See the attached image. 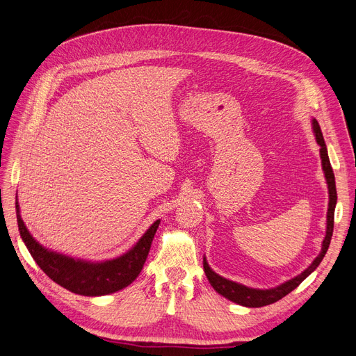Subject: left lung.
<instances>
[{"mask_svg":"<svg viewBox=\"0 0 356 356\" xmlns=\"http://www.w3.org/2000/svg\"><path fill=\"white\" fill-rule=\"evenodd\" d=\"M312 124H313L316 142L320 146L321 168H323V172H325L326 182H327V188H329V209H327V223H326L327 226H326V236L323 239V243H321V250L317 255V258L312 262V265L307 269H304L300 275H297L293 280H289L286 282L275 286V289H269V290L250 289V286H246V285H242V284H238L234 281H230V280L220 277L209 266L206 257L202 258V266H204L206 277L209 278L213 289L218 294H222L223 297H226L227 300H230L236 304H241V306H245V307H264V306H268V304H273V302L281 300L282 297H285L286 294L291 293L294 289H297V286L313 273V270L320 265V262L323 261L326 252L329 249V245H330V241H332V234H333L334 207H336V201H337L336 184H334L333 169H332L329 155H327V147H326L323 134H321L320 126H318L316 118H313Z\"/></svg>","mask_w":356,"mask_h":356,"instance_id":"1","label":"left lung"}]
</instances>
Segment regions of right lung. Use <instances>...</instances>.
Segmentation results:
<instances>
[{
    "mask_svg": "<svg viewBox=\"0 0 356 356\" xmlns=\"http://www.w3.org/2000/svg\"><path fill=\"white\" fill-rule=\"evenodd\" d=\"M15 211L22 239L27 246L30 255L36 261L43 273L50 280L63 286V289L88 297L107 296L118 290H123L138 278L149 255L152 241H154V236L161 223V220H156L145 232L139 242L130 250L123 253L122 257L103 262H88L62 255V253L49 250L42 246L27 230L20 216L17 200Z\"/></svg>",
    "mask_w": 356,
    "mask_h": 356,
    "instance_id": "1",
    "label": "right lung"
}]
</instances>
